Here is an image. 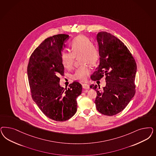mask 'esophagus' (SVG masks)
<instances>
[{
  "instance_id": "1",
  "label": "esophagus",
  "mask_w": 156,
  "mask_h": 156,
  "mask_svg": "<svg viewBox=\"0 0 156 156\" xmlns=\"http://www.w3.org/2000/svg\"><path fill=\"white\" fill-rule=\"evenodd\" d=\"M82 86H83V88L84 89H88V88H90V86H89V85H88V84H87V83L83 84Z\"/></svg>"
}]
</instances>
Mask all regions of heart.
<instances>
[{
	"instance_id": "b5f03b06",
	"label": "heart",
	"mask_w": 156,
	"mask_h": 156,
	"mask_svg": "<svg viewBox=\"0 0 156 156\" xmlns=\"http://www.w3.org/2000/svg\"><path fill=\"white\" fill-rule=\"evenodd\" d=\"M70 51H64L61 53V61L64 68L70 69L73 68L75 58L80 56L82 65L94 66L99 60V51L95 43L91 42L85 35H79L74 38L70 43ZM90 73L88 66H85L76 69L73 78L79 81L86 80Z\"/></svg>"
}]
</instances>
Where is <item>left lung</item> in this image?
Instances as JSON below:
<instances>
[{
	"label": "left lung",
	"instance_id": "obj_1",
	"mask_svg": "<svg viewBox=\"0 0 156 156\" xmlns=\"http://www.w3.org/2000/svg\"><path fill=\"white\" fill-rule=\"evenodd\" d=\"M99 66L90 76L92 80L106 76V85H91L97 96L95 103L98 111L112 116L123 110L136 93V61L126 45L115 36L106 31L98 33Z\"/></svg>",
	"mask_w": 156,
	"mask_h": 156
}]
</instances>
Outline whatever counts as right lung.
Here are the masks:
<instances>
[{
	"instance_id": "obj_1",
	"label": "right lung",
	"mask_w": 156,
	"mask_h": 156,
	"mask_svg": "<svg viewBox=\"0 0 156 156\" xmlns=\"http://www.w3.org/2000/svg\"><path fill=\"white\" fill-rule=\"evenodd\" d=\"M69 35L57 34L49 37L30 56L27 76L33 101L47 117L57 122L67 121L77 111L76 98L82 86L73 82L69 88L60 85L58 75H64L61 52Z\"/></svg>"
}]
</instances>
